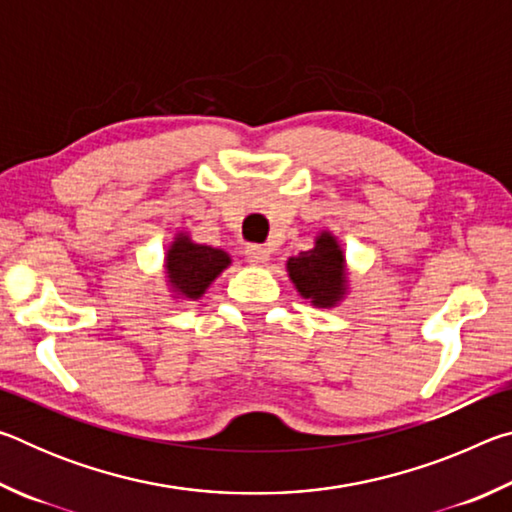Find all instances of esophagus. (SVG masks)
Listing matches in <instances>:
<instances>
[{
  "mask_svg": "<svg viewBox=\"0 0 512 512\" xmlns=\"http://www.w3.org/2000/svg\"><path fill=\"white\" fill-rule=\"evenodd\" d=\"M268 250L264 248V246H248L246 248V259H248V264H253V266H264L266 262H268Z\"/></svg>",
  "mask_w": 512,
  "mask_h": 512,
  "instance_id": "1",
  "label": "esophagus"
}]
</instances>
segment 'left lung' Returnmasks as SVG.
<instances>
[{
	"label": "left lung",
	"mask_w": 512,
	"mask_h": 512,
	"mask_svg": "<svg viewBox=\"0 0 512 512\" xmlns=\"http://www.w3.org/2000/svg\"><path fill=\"white\" fill-rule=\"evenodd\" d=\"M293 287L314 307L332 309L345 300L350 289L345 253L332 232H318L314 248L287 259Z\"/></svg>",
	"instance_id": "1"
}]
</instances>
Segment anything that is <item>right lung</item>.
Here are the masks:
<instances>
[{
    "label": "right lung",
    "mask_w": 512,
    "mask_h": 512,
    "mask_svg": "<svg viewBox=\"0 0 512 512\" xmlns=\"http://www.w3.org/2000/svg\"><path fill=\"white\" fill-rule=\"evenodd\" d=\"M232 257L221 248L196 244L187 232H178L164 255V275L173 298L201 300L210 284L225 268Z\"/></svg>",
    "instance_id": "1"
}]
</instances>
